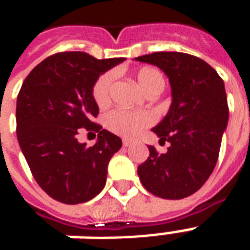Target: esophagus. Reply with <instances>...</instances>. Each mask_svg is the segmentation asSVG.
Instances as JSON below:
<instances>
[{"label": "esophagus", "instance_id": "34e87169", "mask_svg": "<svg viewBox=\"0 0 250 250\" xmlns=\"http://www.w3.org/2000/svg\"><path fill=\"white\" fill-rule=\"evenodd\" d=\"M134 142L130 141V139H123V147H130Z\"/></svg>", "mask_w": 250, "mask_h": 250}]
</instances>
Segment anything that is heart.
<instances>
[{
	"instance_id": "b5f03b06",
	"label": "heart",
	"mask_w": 250,
	"mask_h": 250,
	"mask_svg": "<svg viewBox=\"0 0 250 250\" xmlns=\"http://www.w3.org/2000/svg\"><path fill=\"white\" fill-rule=\"evenodd\" d=\"M114 77V72H105L93 84L92 96L95 103L98 104L99 107H104L105 104H108ZM136 80L139 83V85L145 89V92H147L150 88L159 83H165L162 73L151 66H145L136 72ZM152 122H154V115L147 111L132 112V111L118 108L111 111L105 116L107 128L116 135L125 136V138L136 136L146 127L151 125Z\"/></svg>"
}]
</instances>
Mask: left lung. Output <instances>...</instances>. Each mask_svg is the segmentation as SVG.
I'll return each instance as SVG.
<instances>
[{
	"label": "left lung",
	"mask_w": 250,
	"mask_h": 250,
	"mask_svg": "<svg viewBox=\"0 0 250 250\" xmlns=\"http://www.w3.org/2000/svg\"><path fill=\"white\" fill-rule=\"evenodd\" d=\"M161 68L171 85V105L152 131L168 142L165 154L148 146L150 157L138 167L142 185L165 199L186 198L202 188L220 154L229 108L224 80L199 57L154 52L135 59Z\"/></svg>",
	"instance_id": "obj_1"
}]
</instances>
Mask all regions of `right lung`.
I'll return each mask as SVG.
<instances>
[{
    "label": "right lung",
    "instance_id": "right-lung-1",
    "mask_svg": "<svg viewBox=\"0 0 250 250\" xmlns=\"http://www.w3.org/2000/svg\"><path fill=\"white\" fill-rule=\"evenodd\" d=\"M125 60L60 52L35 66L22 83L17 139L36 182L59 202L83 204L103 190L109 159L122 139L92 122L99 114L92 88L102 73ZM80 128L98 132L92 147L78 143Z\"/></svg>",
    "mask_w": 250,
    "mask_h": 250
}]
</instances>
